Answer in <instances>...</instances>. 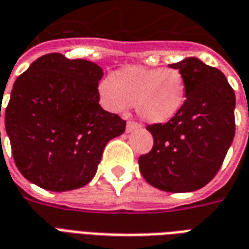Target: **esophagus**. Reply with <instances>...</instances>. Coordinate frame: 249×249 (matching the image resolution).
I'll list each match as a JSON object with an SVG mask.
<instances>
[{
	"label": "esophagus",
	"mask_w": 249,
	"mask_h": 249,
	"mask_svg": "<svg viewBox=\"0 0 249 249\" xmlns=\"http://www.w3.org/2000/svg\"><path fill=\"white\" fill-rule=\"evenodd\" d=\"M139 128H141L140 124H137V123H135V121H129L128 124H126V133H130V132H133V130L139 129Z\"/></svg>",
	"instance_id": "esophagus-1"
}]
</instances>
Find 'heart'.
Listing matches in <instances>:
<instances>
[{
	"mask_svg": "<svg viewBox=\"0 0 249 249\" xmlns=\"http://www.w3.org/2000/svg\"><path fill=\"white\" fill-rule=\"evenodd\" d=\"M98 93L104 107L113 113L135 107L142 121L164 124L183 109L187 81L178 69L130 65L100 82Z\"/></svg>",
	"mask_w": 249,
	"mask_h": 249,
	"instance_id": "1",
	"label": "heart"
}]
</instances>
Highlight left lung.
I'll return each instance as SVG.
<instances>
[{"label": "left lung", "mask_w": 249, "mask_h": 249, "mask_svg": "<svg viewBox=\"0 0 249 249\" xmlns=\"http://www.w3.org/2000/svg\"><path fill=\"white\" fill-rule=\"evenodd\" d=\"M187 81V101L165 124L149 125L153 148L139 159L142 178L165 192H192L216 176L235 136L233 89L196 57L169 65Z\"/></svg>", "instance_id": "left-lung-1"}]
</instances>
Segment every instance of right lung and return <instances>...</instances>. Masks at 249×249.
Wrapping results in <instances>:
<instances>
[{
    "instance_id": "add662e5",
    "label": "right lung",
    "mask_w": 249,
    "mask_h": 249,
    "mask_svg": "<svg viewBox=\"0 0 249 249\" xmlns=\"http://www.w3.org/2000/svg\"><path fill=\"white\" fill-rule=\"evenodd\" d=\"M103 76L94 62L49 53L16 80L5 128L14 162L30 183L53 192L87 185L108 141L124 133V120L98 104Z\"/></svg>"
}]
</instances>
